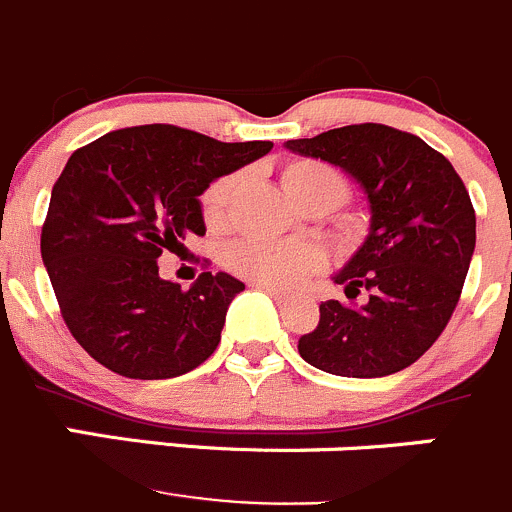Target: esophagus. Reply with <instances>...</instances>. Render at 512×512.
<instances>
[{
  "mask_svg": "<svg viewBox=\"0 0 512 512\" xmlns=\"http://www.w3.org/2000/svg\"><path fill=\"white\" fill-rule=\"evenodd\" d=\"M252 287H257V290L267 292V295H270V297H275L277 302H282V300H285V295H282L280 290H275V287H270V285H257V282H252Z\"/></svg>",
  "mask_w": 512,
  "mask_h": 512,
  "instance_id": "obj_1",
  "label": "esophagus"
}]
</instances>
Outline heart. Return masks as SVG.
<instances>
[{
    "instance_id": "heart-1",
    "label": "heart",
    "mask_w": 512,
    "mask_h": 512,
    "mask_svg": "<svg viewBox=\"0 0 512 512\" xmlns=\"http://www.w3.org/2000/svg\"><path fill=\"white\" fill-rule=\"evenodd\" d=\"M240 182V175H225L205 190L202 220L210 230L227 227ZM282 185L302 207L335 210L350 197V182L337 167L307 157L290 160L282 167ZM225 265L247 282L290 290L322 265V255L312 245H300V242L245 240L225 252Z\"/></svg>"
}]
</instances>
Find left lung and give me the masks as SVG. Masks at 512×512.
Returning a JSON list of instances; mask_svg holds the SVG:
<instances>
[{"instance_id": "obj_1", "label": "left lung", "mask_w": 512, "mask_h": 512, "mask_svg": "<svg viewBox=\"0 0 512 512\" xmlns=\"http://www.w3.org/2000/svg\"><path fill=\"white\" fill-rule=\"evenodd\" d=\"M287 150L342 167L365 190L370 232L335 275L347 300H327L300 337L302 360L340 377H385L413 365L448 325L475 250V210L455 167L410 132L347 124Z\"/></svg>"}]
</instances>
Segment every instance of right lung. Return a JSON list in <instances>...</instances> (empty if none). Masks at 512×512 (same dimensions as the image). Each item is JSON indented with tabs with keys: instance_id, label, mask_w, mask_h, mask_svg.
Masks as SVG:
<instances>
[{
	"instance_id": "right-lung-1",
	"label": "right lung",
	"mask_w": 512,
	"mask_h": 512,
	"mask_svg": "<svg viewBox=\"0 0 512 512\" xmlns=\"http://www.w3.org/2000/svg\"><path fill=\"white\" fill-rule=\"evenodd\" d=\"M270 150L272 142H220L175 124L124 127L74 150L52 187L42 260L69 332L99 365L165 380L217 350L245 285L202 272L182 290L162 280L157 257L205 235L200 195L212 180Z\"/></svg>"
}]
</instances>
